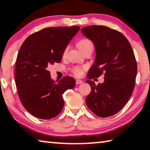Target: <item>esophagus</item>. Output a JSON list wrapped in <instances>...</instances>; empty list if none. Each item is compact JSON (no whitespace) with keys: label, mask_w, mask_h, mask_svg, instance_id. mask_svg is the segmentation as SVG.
<instances>
[{"label":"esophagus","mask_w":150,"mask_h":150,"mask_svg":"<svg viewBox=\"0 0 150 150\" xmlns=\"http://www.w3.org/2000/svg\"><path fill=\"white\" fill-rule=\"evenodd\" d=\"M83 83V81H81L80 79H77V81H76V84L77 85H79V84H82V83Z\"/></svg>","instance_id":"obj_1"}]
</instances>
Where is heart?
<instances>
[{
    "instance_id": "b5f03b06",
    "label": "heart",
    "mask_w": 150,
    "mask_h": 150,
    "mask_svg": "<svg viewBox=\"0 0 150 150\" xmlns=\"http://www.w3.org/2000/svg\"><path fill=\"white\" fill-rule=\"evenodd\" d=\"M77 46L79 47L82 53L87 52L88 50H93L94 48V45L93 42L91 41L90 40H88L87 38H84L79 40L77 43ZM68 49H69V46H67L65 47V49L64 50V52H63V55H65L66 54H67ZM84 67H80V66H75L72 69V71L74 73L75 75L77 76H81L83 75V69H84Z\"/></svg>"
}]
</instances>
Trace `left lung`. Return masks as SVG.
Listing matches in <instances>:
<instances>
[{
  "mask_svg": "<svg viewBox=\"0 0 150 150\" xmlns=\"http://www.w3.org/2000/svg\"><path fill=\"white\" fill-rule=\"evenodd\" d=\"M82 34L93 42L96 57L87 75L91 92L85 101L96 116L106 118L122 108L135 85L137 63L128 40L120 32L104 26L84 27ZM105 74V81L96 86L94 77Z\"/></svg>",
  "mask_w": 150,
  "mask_h": 150,
  "instance_id": "1",
  "label": "left lung"
}]
</instances>
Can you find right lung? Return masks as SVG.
<instances>
[{
	"label": "right lung",
	"mask_w": 150,
	"mask_h": 150,
	"mask_svg": "<svg viewBox=\"0 0 150 150\" xmlns=\"http://www.w3.org/2000/svg\"><path fill=\"white\" fill-rule=\"evenodd\" d=\"M79 26L50 27L29 35L20 47L15 66V82L20 101L35 117L49 120L61 112L63 94L75 85L64 77L54 82L48 69L59 63L70 40Z\"/></svg>",
	"instance_id": "add662e5"
}]
</instances>
